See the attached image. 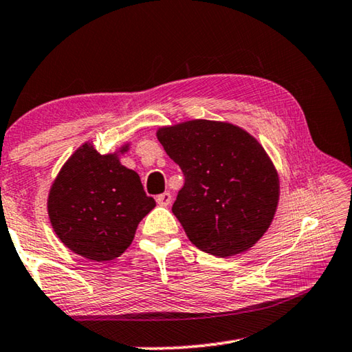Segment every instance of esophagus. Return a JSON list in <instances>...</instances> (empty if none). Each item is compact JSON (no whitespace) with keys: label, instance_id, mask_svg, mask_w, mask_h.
I'll list each match as a JSON object with an SVG mask.
<instances>
[{"label":"esophagus","instance_id":"obj_1","mask_svg":"<svg viewBox=\"0 0 352 352\" xmlns=\"http://www.w3.org/2000/svg\"><path fill=\"white\" fill-rule=\"evenodd\" d=\"M155 200H157L160 206H169L170 201H172V195H170V192H163V194L157 195Z\"/></svg>","mask_w":352,"mask_h":352}]
</instances>
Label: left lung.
<instances>
[{
  "mask_svg": "<svg viewBox=\"0 0 352 352\" xmlns=\"http://www.w3.org/2000/svg\"><path fill=\"white\" fill-rule=\"evenodd\" d=\"M157 137L184 175L172 212L189 240L223 258L252 248L278 203V175L257 140L209 120L162 127Z\"/></svg>",
  "mask_w": 352,
  "mask_h": 352,
  "instance_id": "1",
  "label": "left lung"
}]
</instances>
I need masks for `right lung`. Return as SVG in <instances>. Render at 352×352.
I'll return each mask as SVG.
<instances>
[{"instance_id": "1", "label": "right lung", "mask_w": 352, "mask_h": 352, "mask_svg": "<svg viewBox=\"0 0 352 352\" xmlns=\"http://www.w3.org/2000/svg\"><path fill=\"white\" fill-rule=\"evenodd\" d=\"M154 206L155 200L146 195L135 170L124 168L115 154L101 155L87 143L63 166L47 200L58 239L72 252L94 261L120 257Z\"/></svg>"}]
</instances>
